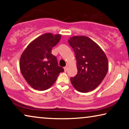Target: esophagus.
Listing matches in <instances>:
<instances>
[{"label":"esophagus","instance_id":"obj_1","mask_svg":"<svg viewBox=\"0 0 129 129\" xmlns=\"http://www.w3.org/2000/svg\"><path fill=\"white\" fill-rule=\"evenodd\" d=\"M64 70L65 72H67V71H68V65H67L66 66L64 67Z\"/></svg>","mask_w":129,"mask_h":129}]
</instances>
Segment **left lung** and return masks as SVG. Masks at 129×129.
I'll list each match as a JSON object with an SVG mask.
<instances>
[{
	"instance_id": "left-lung-1",
	"label": "left lung",
	"mask_w": 129,
	"mask_h": 129,
	"mask_svg": "<svg viewBox=\"0 0 129 129\" xmlns=\"http://www.w3.org/2000/svg\"><path fill=\"white\" fill-rule=\"evenodd\" d=\"M68 42L74 50L77 74L70 78L76 90L88 92L101 83L108 70L107 57L100 46L86 36L70 37Z\"/></svg>"
}]
</instances>
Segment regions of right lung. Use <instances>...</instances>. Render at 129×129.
I'll list each match as a JSON object with an SVG mask.
<instances>
[{"mask_svg":"<svg viewBox=\"0 0 129 129\" xmlns=\"http://www.w3.org/2000/svg\"><path fill=\"white\" fill-rule=\"evenodd\" d=\"M61 38L60 34L45 33L27 46L20 60V69L26 81L34 89L44 91L55 83L64 69L58 66L57 59L51 53Z\"/></svg>","mask_w":129,"mask_h":129,"instance_id":"obj_1","label":"right lung"}]
</instances>
